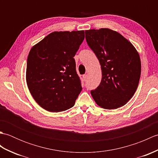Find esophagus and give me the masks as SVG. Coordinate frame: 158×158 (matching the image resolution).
Instances as JSON below:
<instances>
[{
    "label": "esophagus",
    "mask_w": 158,
    "mask_h": 158,
    "mask_svg": "<svg viewBox=\"0 0 158 158\" xmlns=\"http://www.w3.org/2000/svg\"><path fill=\"white\" fill-rule=\"evenodd\" d=\"M83 81H87V79H88V75H83Z\"/></svg>",
    "instance_id": "obj_1"
}]
</instances>
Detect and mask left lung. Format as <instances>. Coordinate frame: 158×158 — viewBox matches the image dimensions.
Wrapping results in <instances>:
<instances>
[{
	"label": "left lung",
	"instance_id": "8db88e82",
	"mask_svg": "<svg viewBox=\"0 0 158 158\" xmlns=\"http://www.w3.org/2000/svg\"><path fill=\"white\" fill-rule=\"evenodd\" d=\"M86 41L98 59L102 70L99 86L91 94L99 106L115 109L125 105L138 88L141 63L128 40L109 28L85 31Z\"/></svg>",
	"mask_w": 158,
	"mask_h": 158
}]
</instances>
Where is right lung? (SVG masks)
I'll use <instances>...</instances> for the list:
<instances>
[{"label":"right lung","instance_id":"obj_1","mask_svg":"<svg viewBox=\"0 0 158 158\" xmlns=\"http://www.w3.org/2000/svg\"><path fill=\"white\" fill-rule=\"evenodd\" d=\"M84 38V31H56L30 51L26 83L33 98L48 111H63L75 105L82 88L73 57Z\"/></svg>","mask_w":158,"mask_h":158}]
</instances>
